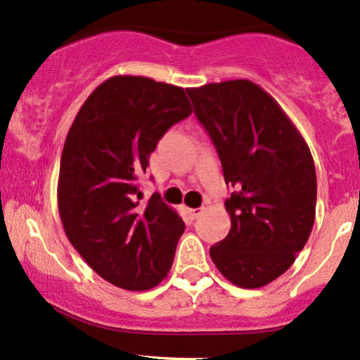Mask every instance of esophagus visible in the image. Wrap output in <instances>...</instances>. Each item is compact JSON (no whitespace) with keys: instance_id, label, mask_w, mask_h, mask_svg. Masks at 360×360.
<instances>
[{"instance_id":"esophagus-1","label":"esophagus","mask_w":360,"mask_h":360,"mask_svg":"<svg viewBox=\"0 0 360 360\" xmlns=\"http://www.w3.org/2000/svg\"><path fill=\"white\" fill-rule=\"evenodd\" d=\"M185 212H187L190 220H195V219H198V217L202 215L203 208H185Z\"/></svg>"}]
</instances>
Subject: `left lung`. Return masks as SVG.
Listing matches in <instances>:
<instances>
[{
    "label": "left lung",
    "instance_id": "1",
    "mask_svg": "<svg viewBox=\"0 0 360 360\" xmlns=\"http://www.w3.org/2000/svg\"><path fill=\"white\" fill-rule=\"evenodd\" d=\"M219 153L232 227L210 247L227 281L259 288L288 270L316 220L317 176L309 145L267 91L250 79L188 88Z\"/></svg>",
    "mask_w": 360,
    "mask_h": 360
}]
</instances>
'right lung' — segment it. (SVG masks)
<instances>
[{
	"instance_id": "obj_1",
	"label": "right lung",
	"mask_w": 360,
	"mask_h": 360,
	"mask_svg": "<svg viewBox=\"0 0 360 360\" xmlns=\"http://www.w3.org/2000/svg\"><path fill=\"white\" fill-rule=\"evenodd\" d=\"M188 115L184 88L118 75L95 88L66 135L61 224L83 260L120 288L148 290L172 269L185 224L157 193L140 205L136 180L158 140Z\"/></svg>"
}]
</instances>
